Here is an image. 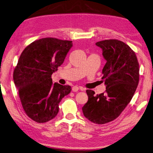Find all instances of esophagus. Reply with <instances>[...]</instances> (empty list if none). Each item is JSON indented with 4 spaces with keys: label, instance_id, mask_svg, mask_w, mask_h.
<instances>
[{
    "label": "esophagus",
    "instance_id": "esophagus-1",
    "mask_svg": "<svg viewBox=\"0 0 153 153\" xmlns=\"http://www.w3.org/2000/svg\"><path fill=\"white\" fill-rule=\"evenodd\" d=\"M79 89H80L81 91H84L85 88L81 87H78V86H74L72 87V91L74 92H77V91H79Z\"/></svg>",
    "mask_w": 153,
    "mask_h": 153
}]
</instances>
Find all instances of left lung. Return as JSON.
Here are the masks:
<instances>
[{
    "label": "left lung",
    "mask_w": 153,
    "mask_h": 153,
    "mask_svg": "<svg viewBox=\"0 0 153 153\" xmlns=\"http://www.w3.org/2000/svg\"><path fill=\"white\" fill-rule=\"evenodd\" d=\"M106 63L102 70V81L106 90L95 95L87 90L88 101L82 108L90 121L102 125L118 117L132 100L139 83V62L136 53L123 42L110 39L98 42Z\"/></svg>",
    "instance_id": "left-lung-1"
}]
</instances>
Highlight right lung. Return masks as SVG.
<instances>
[{
  "label": "right lung",
  "instance_id": "add662e5",
  "mask_svg": "<svg viewBox=\"0 0 153 153\" xmlns=\"http://www.w3.org/2000/svg\"><path fill=\"white\" fill-rule=\"evenodd\" d=\"M72 46V41L44 38L32 42L21 53L13 81L23 110L35 122L55 118L60 102L72 90L69 85H53L51 79Z\"/></svg>",
  "mask_w": 153,
  "mask_h": 153
}]
</instances>
